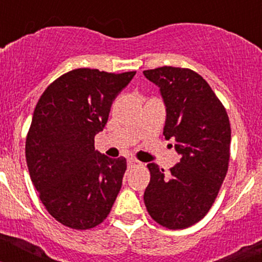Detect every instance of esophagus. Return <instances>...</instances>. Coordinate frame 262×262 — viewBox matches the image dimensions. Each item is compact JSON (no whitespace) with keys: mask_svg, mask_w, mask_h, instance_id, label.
<instances>
[{"mask_svg":"<svg viewBox=\"0 0 262 262\" xmlns=\"http://www.w3.org/2000/svg\"><path fill=\"white\" fill-rule=\"evenodd\" d=\"M128 165H129V166H142L143 164L140 163L139 160L133 159V157H131V159H128Z\"/></svg>","mask_w":262,"mask_h":262,"instance_id":"1","label":"esophagus"}]
</instances>
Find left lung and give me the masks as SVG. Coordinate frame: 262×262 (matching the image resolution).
<instances>
[{
    "label": "left lung",
    "mask_w": 262,
    "mask_h": 262,
    "mask_svg": "<svg viewBox=\"0 0 262 262\" xmlns=\"http://www.w3.org/2000/svg\"><path fill=\"white\" fill-rule=\"evenodd\" d=\"M143 73L160 88L166 106L164 136L172 139L181 155L168 176L157 164H148L151 181L144 191L145 207L160 226L182 230L209 212L221 190L230 163V119L196 72L160 67Z\"/></svg>",
    "instance_id": "1"
}]
</instances>
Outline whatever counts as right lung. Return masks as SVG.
Here are the masks:
<instances>
[{
    "mask_svg": "<svg viewBox=\"0 0 262 262\" xmlns=\"http://www.w3.org/2000/svg\"><path fill=\"white\" fill-rule=\"evenodd\" d=\"M136 72L78 68L53 81L39 98L26 138V161L51 216L73 230L102 223L122 187L127 163L94 149L115 97Z\"/></svg>",
    "mask_w": 262,
    "mask_h": 262,
    "instance_id": "add662e5",
    "label": "right lung"
}]
</instances>
